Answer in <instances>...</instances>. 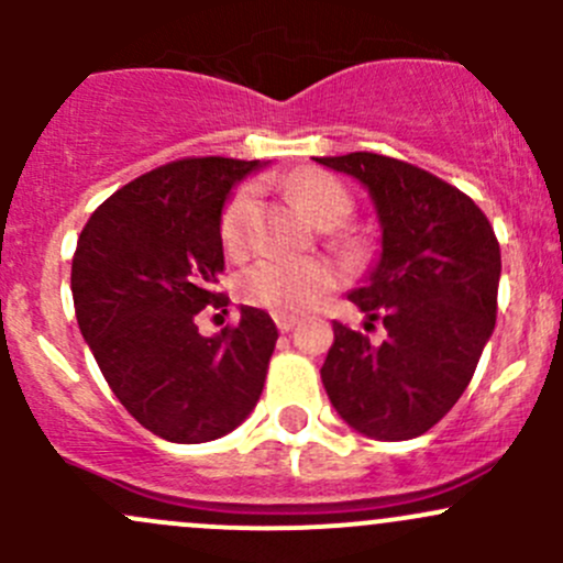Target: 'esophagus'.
Masks as SVG:
<instances>
[{
	"label": "esophagus",
	"mask_w": 563,
	"mask_h": 563,
	"mask_svg": "<svg viewBox=\"0 0 563 563\" xmlns=\"http://www.w3.org/2000/svg\"><path fill=\"white\" fill-rule=\"evenodd\" d=\"M275 323H277V329H280V332H291V329L297 327V318H294V316H275Z\"/></svg>",
	"instance_id": "34e87169"
}]
</instances>
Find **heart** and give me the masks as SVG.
Returning a JSON list of instances; mask_svg holds the SVG:
<instances>
[{"label": "heart", "mask_w": 563, "mask_h": 563, "mask_svg": "<svg viewBox=\"0 0 563 563\" xmlns=\"http://www.w3.org/2000/svg\"><path fill=\"white\" fill-rule=\"evenodd\" d=\"M305 212L323 229L345 223L354 212V198L327 174H308L294 187ZM255 218V190L242 187L225 207L220 220V236L229 253H242L250 242V225ZM338 266L323 258H269L255 261L242 272L240 294L247 302L272 310L277 316H299L310 310L321 299L323 291L338 286Z\"/></svg>", "instance_id": "b5f03b06"}]
</instances>
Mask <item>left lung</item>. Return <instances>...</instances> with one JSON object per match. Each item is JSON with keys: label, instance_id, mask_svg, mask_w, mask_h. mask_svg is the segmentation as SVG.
Instances as JSON below:
<instances>
[{"label": "left lung", "instance_id": "obj_1", "mask_svg": "<svg viewBox=\"0 0 563 563\" xmlns=\"http://www.w3.org/2000/svg\"><path fill=\"white\" fill-rule=\"evenodd\" d=\"M316 163L371 192L382 253L349 299L387 329L373 345L334 321L323 389L356 433L417 439L460 400L496 327V234L465 192L411 163L373 152Z\"/></svg>", "mask_w": 563, "mask_h": 563}]
</instances>
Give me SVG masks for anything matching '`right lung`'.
Instances as JSON below:
<instances>
[{"label": "right lung", "instance_id": "obj_1", "mask_svg": "<svg viewBox=\"0 0 563 563\" xmlns=\"http://www.w3.org/2000/svg\"><path fill=\"white\" fill-rule=\"evenodd\" d=\"M261 161L187 157L113 192L73 255L78 329L130 417L174 444L240 428L264 389L277 327L240 308V327L203 338L196 316L225 308L223 220L231 190Z\"/></svg>", "mask_w": 563, "mask_h": 563}]
</instances>
